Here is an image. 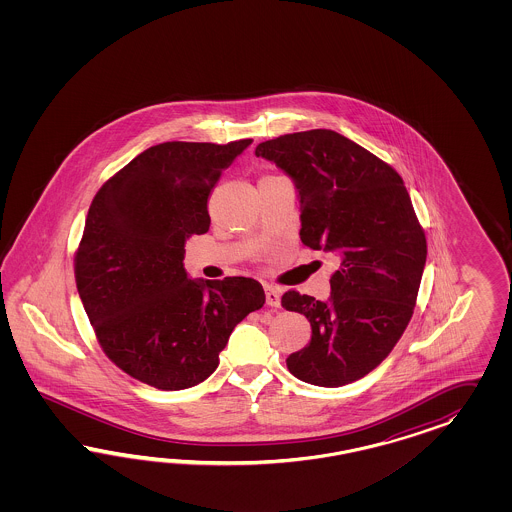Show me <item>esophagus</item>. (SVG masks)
<instances>
[{
    "mask_svg": "<svg viewBox=\"0 0 512 512\" xmlns=\"http://www.w3.org/2000/svg\"><path fill=\"white\" fill-rule=\"evenodd\" d=\"M279 291L272 285H266V304L272 308H279Z\"/></svg>",
    "mask_w": 512,
    "mask_h": 512,
    "instance_id": "1",
    "label": "esophagus"
}]
</instances>
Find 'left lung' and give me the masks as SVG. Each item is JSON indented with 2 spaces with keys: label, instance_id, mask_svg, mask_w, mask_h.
<instances>
[{
  "label": "left lung",
  "instance_id": "obj_1",
  "mask_svg": "<svg viewBox=\"0 0 512 512\" xmlns=\"http://www.w3.org/2000/svg\"><path fill=\"white\" fill-rule=\"evenodd\" d=\"M257 157L276 163L298 191L300 240L340 261L328 300L289 291L311 340L287 358L289 372L317 387L353 383L379 366L409 325L426 264V236L402 176L330 129L266 140Z\"/></svg>",
  "mask_w": 512,
  "mask_h": 512
}]
</instances>
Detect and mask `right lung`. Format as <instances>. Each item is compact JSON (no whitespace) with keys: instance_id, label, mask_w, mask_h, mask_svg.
<instances>
[{"instance_id":"right-lung-1","label":"right lung","mask_w":512,"mask_h":512,"mask_svg":"<svg viewBox=\"0 0 512 512\" xmlns=\"http://www.w3.org/2000/svg\"><path fill=\"white\" fill-rule=\"evenodd\" d=\"M253 140L163 142L97 191L75 257L82 306L107 357L159 390L195 387L248 313L263 308L251 278L191 279V234L210 227L208 199Z\"/></svg>"}]
</instances>
